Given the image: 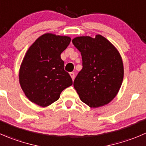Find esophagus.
<instances>
[{
  "instance_id": "esophagus-1",
  "label": "esophagus",
  "mask_w": 146,
  "mask_h": 146,
  "mask_svg": "<svg viewBox=\"0 0 146 146\" xmlns=\"http://www.w3.org/2000/svg\"><path fill=\"white\" fill-rule=\"evenodd\" d=\"M70 77H71V78H72V80H74V78H75V74H74V73H73V72H71V73H70Z\"/></svg>"
}]
</instances>
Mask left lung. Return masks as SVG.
Returning <instances> with one entry per match:
<instances>
[{
	"label": "left lung",
	"mask_w": 146,
	"mask_h": 146,
	"mask_svg": "<svg viewBox=\"0 0 146 146\" xmlns=\"http://www.w3.org/2000/svg\"><path fill=\"white\" fill-rule=\"evenodd\" d=\"M80 52L83 68L73 82L81 101L98 108L113 100L123 80L122 58L116 48L101 35L78 36L72 40Z\"/></svg>",
	"instance_id": "obj_1"
}]
</instances>
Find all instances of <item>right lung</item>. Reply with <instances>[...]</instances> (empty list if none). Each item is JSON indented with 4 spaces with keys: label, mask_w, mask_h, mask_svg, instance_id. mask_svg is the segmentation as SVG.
I'll return each instance as SVG.
<instances>
[{
    "label": "right lung",
    "mask_w": 146,
    "mask_h": 146,
    "mask_svg": "<svg viewBox=\"0 0 146 146\" xmlns=\"http://www.w3.org/2000/svg\"><path fill=\"white\" fill-rule=\"evenodd\" d=\"M70 38L45 33L29 47L19 70V83L32 103L47 107L60 98L73 80L64 70L60 54L68 46Z\"/></svg>",
    "instance_id": "right-lung-1"
}]
</instances>
